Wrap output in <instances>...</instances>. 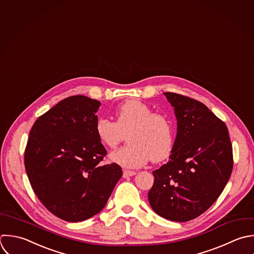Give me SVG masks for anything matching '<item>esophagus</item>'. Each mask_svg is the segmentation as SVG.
I'll use <instances>...</instances> for the list:
<instances>
[{
    "instance_id": "esophagus-1",
    "label": "esophagus",
    "mask_w": 254,
    "mask_h": 254,
    "mask_svg": "<svg viewBox=\"0 0 254 254\" xmlns=\"http://www.w3.org/2000/svg\"><path fill=\"white\" fill-rule=\"evenodd\" d=\"M135 174H136V172H135V171H131V170H124L123 176H124V178H127V177L133 176V175H135Z\"/></svg>"
}]
</instances>
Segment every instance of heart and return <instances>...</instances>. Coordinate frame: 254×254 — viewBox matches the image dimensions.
Here are the masks:
<instances>
[{"mask_svg": "<svg viewBox=\"0 0 254 254\" xmlns=\"http://www.w3.org/2000/svg\"><path fill=\"white\" fill-rule=\"evenodd\" d=\"M114 115L116 123L100 117L95 124L99 141L115 148L127 135V145L110 154V160L126 168H138L151 159L160 162L172 152L173 128L170 120L139 100H127L119 105Z\"/></svg>", "mask_w": 254, "mask_h": 254, "instance_id": "obj_1", "label": "heart"}]
</instances>
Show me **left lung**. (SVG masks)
<instances>
[{
	"mask_svg": "<svg viewBox=\"0 0 254 254\" xmlns=\"http://www.w3.org/2000/svg\"><path fill=\"white\" fill-rule=\"evenodd\" d=\"M164 95L174 108L177 134L169 161L152 172L148 201L160 217L182 223L202 215L222 194L233 171V146L226 124L207 106Z\"/></svg>",
	"mask_w": 254,
	"mask_h": 254,
	"instance_id": "left-lung-1",
	"label": "left lung"
}]
</instances>
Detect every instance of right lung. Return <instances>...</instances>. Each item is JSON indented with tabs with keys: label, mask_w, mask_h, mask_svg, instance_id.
I'll list each match as a JSON object with an SVG mask.
<instances>
[{
	"label": "right lung",
	"mask_w": 254,
	"mask_h": 254,
	"mask_svg": "<svg viewBox=\"0 0 254 254\" xmlns=\"http://www.w3.org/2000/svg\"><path fill=\"white\" fill-rule=\"evenodd\" d=\"M101 103L86 96L68 97L32 126L24 151L33 192L54 216L85 221L106 206L123 171L102 165L107 150L95 133Z\"/></svg>",
	"instance_id": "add662e5"
}]
</instances>
